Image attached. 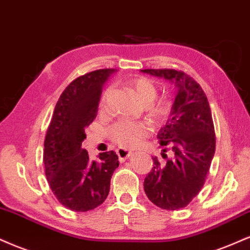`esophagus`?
<instances>
[{
    "label": "esophagus",
    "mask_w": 250,
    "mask_h": 250,
    "mask_svg": "<svg viewBox=\"0 0 250 250\" xmlns=\"http://www.w3.org/2000/svg\"><path fill=\"white\" fill-rule=\"evenodd\" d=\"M116 155H117V157H119L120 162H125V159L130 157V156H133V152L128 151V150H125V149H117Z\"/></svg>",
    "instance_id": "34e87169"
}]
</instances>
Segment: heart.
Returning a JSON list of instances; mask_svg holds the SVG:
<instances>
[{"instance_id": "b5f03b06", "label": "heart", "mask_w": 250, "mask_h": 250, "mask_svg": "<svg viewBox=\"0 0 250 250\" xmlns=\"http://www.w3.org/2000/svg\"><path fill=\"white\" fill-rule=\"evenodd\" d=\"M135 98L142 106H148V115L152 122H164L170 116L172 110V101L169 98L157 96V87L151 80L146 77H137L129 81ZM112 88L107 87L100 96L99 107L101 110L106 108L107 99ZM149 133V129L144 123L131 121H117L108 129V136L114 143L121 148H133L137 146Z\"/></svg>"}]
</instances>
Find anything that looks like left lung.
Here are the masks:
<instances>
[{
  "label": "left lung",
  "instance_id": "1",
  "mask_svg": "<svg viewBox=\"0 0 250 250\" xmlns=\"http://www.w3.org/2000/svg\"><path fill=\"white\" fill-rule=\"evenodd\" d=\"M143 73L173 81L178 87L171 116L157 137L162 157L144 179L146 197L167 211L184 208L199 193L215 152V131L205 92L183 71L148 68Z\"/></svg>",
  "mask_w": 250,
  "mask_h": 250
}]
</instances>
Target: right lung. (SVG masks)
<instances>
[{"label":"right lung","instance_id":"right-lung-1","mask_svg":"<svg viewBox=\"0 0 250 250\" xmlns=\"http://www.w3.org/2000/svg\"><path fill=\"white\" fill-rule=\"evenodd\" d=\"M114 68L96 70L78 77L57 102L44 141L45 176L53 194L74 212L94 209L106 200L110 178L119 167L117 155L102 152L99 161H89L81 148L88 127L98 114L102 85Z\"/></svg>","mask_w":250,"mask_h":250}]
</instances>
